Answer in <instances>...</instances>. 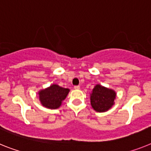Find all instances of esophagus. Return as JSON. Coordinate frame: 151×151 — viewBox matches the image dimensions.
Segmentation results:
<instances>
[{
    "label": "esophagus",
    "mask_w": 151,
    "mask_h": 151,
    "mask_svg": "<svg viewBox=\"0 0 151 151\" xmlns=\"http://www.w3.org/2000/svg\"><path fill=\"white\" fill-rule=\"evenodd\" d=\"M75 90H79L80 89V86L78 85V86H74V87H73Z\"/></svg>",
    "instance_id": "esophagus-1"
}]
</instances>
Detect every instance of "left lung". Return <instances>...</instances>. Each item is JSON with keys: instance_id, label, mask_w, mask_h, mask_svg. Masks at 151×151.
Here are the masks:
<instances>
[{"instance_id": "left-lung-1", "label": "left lung", "mask_w": 151, "mask_h": 151, "mask_svg": "<svg viewBox=\"0 0 151 151\" xmlns=\"http://www.w3.org/2000/svg\"><path fill=\"white\" fill-rule=\"evenodd\" d=\"M115 98L114 91L97 84L91 94V104L97 112H105L114 104Z\"/></svg>"}]
</instances>
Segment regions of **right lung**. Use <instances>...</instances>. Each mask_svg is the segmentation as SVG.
Returning <instances> with one entry per match:
<instances>
[{"label": "right lung", "mask_w": 151, "mask_h": 151, "mask_svg": "<svg viewBox=\"0 0 151 151\" xmlns=\"http://www.w3.org/2000/svg\"><path fill=\"white\" fill-rule=\"evenodd\" d=\"M70 90L58 84H52L46 89L39 91V100L44 107L49 109H57L60 107L68 96Z\"/></svg>", "instance_id": "obj_1"}]
</instances>
